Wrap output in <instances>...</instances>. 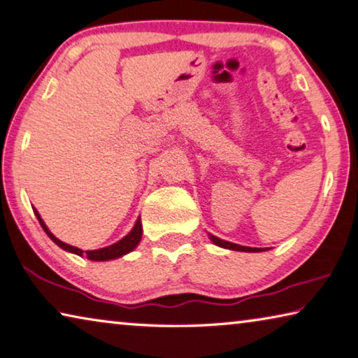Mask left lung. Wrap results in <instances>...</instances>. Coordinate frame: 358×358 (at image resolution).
Masks as SVG:
<instances>
[{
    "label": "left lung",
    "instance_id": "obj_1",
    "mask_svg": "<svg viewBox=\"0 0 358 358\" xmlns=\"http://www.w3.org/2000/svg\"><path fill=\"white\" fill-rule=\"evenodd\" d=\"M208 239L212 241L215 245H218L221 248H228V250H236V252H248V253H257V252H266L269 250V248H253V247H243L239 245V243H232L228 241H223L220 239V237L213 236V234H208Z\"/></svg>",
    "mask_w": 358,
    "mask_h": 358
}]
</instances>
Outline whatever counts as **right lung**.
<instances>
[{"instance_id": "add662e5", "label": "right lung", "mask_w": 358, "mask_h": 358, "mask_svg": "<svg viewBox=\"0 0 358 358\" xmlns=\"http://www.w3.org/2000/svg\"><path fill=\"white\" fill-rule=\"evenodd\" d=\"M33 210H35V215H36V218L39 221V224H41V228L49 236L50 241L55 242L60 248H64L65 252L75 253V255H78V257H86L90 261H110V259L121 258V257H124V255H127V253H130L132 250H135V248H137V245L141 241V234H143V228H141V220L138 218L137 221H135L132 231H130L127 236H124L121 241H117L116 243H111V245H108V247L99 248V250H86V252H84V250H81V248L68 245V243L62 242L60 239H57L52 232L49 231L46 223H44L43 218H41V215L38 213V210L36 208H33Z\"/></svg>"}]
</instances>
